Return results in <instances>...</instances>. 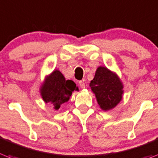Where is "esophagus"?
<instances>
[{
  "mask_svg": "<svg viewBox=\"0 0 158 158\" xmlns=\"http://www.w3.org/2000/svg\"><path fill=\"white\" fill-rule=\"evenodd\" d=\"M79 85H80L81 88L82 89L85 88V85L84 81H79Z\"/></svg>",
  "mask_w": 158,
  "mask_h": 158,
  "instance_id": "esophagus-1",
  "label": "esophagus"
}]
</instances>
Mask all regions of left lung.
I'll use <instances>...</instances> for the list:
<instances>
[{"instance_id":"8db88e82","label":"left lung","mask_w":158,"mask_h":158,"mask_svg":"<svg viewBox=\"0 0 158 158\" xmlns=\"http://www.w3.org/2000/svg\"><path fill=\"white\" fill-rule=\"evenodd\" d=\"M89 87L95 94L98 104L104 111L114 109L123 98V82L116 73L106 67L98 68Z\"/></svg>"}]
</instances>
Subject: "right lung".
<instances>
[{
	"instance_id": "1",
	"label": "right lung",
	"mask_w": 158,
	"mask_h": 158,
	"mask_svg": "<svg viewBox=\"0 0 158 158\" xmlns=\"http://www.w3.org/2000/svg\"><path fill=\"white\" fill-rule=\"evenodd\" d=\"M74 90H78L74 81L66 80L61 72L55 69L44 77L40 89V95L46 103H51L58 110L64 103L67 102Z\"/></svg>"
}]
</instances>
